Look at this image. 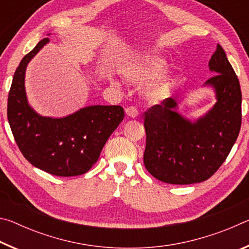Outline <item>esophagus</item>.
I'll return each mask as SVG.
<instances>
[{
	"label": "esophagus",
	"mask_w": 249,
	"mask_h": 249,
	"mask_svg": "<svg viewBox=\"0 0 249 249\" xmlns=\"http://www.w3.org/2000/svg\"><path fill=\"white\" fill-rule=\"evenodd\" d=\"M125 113H126V115L129 116V117H132V119H135V117L138 116V111H137V108L135 107H127V108L125 109Z\"/></svg>",
	"instance_id": "obj_1"
}]
</instances>
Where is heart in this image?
I'll return each mask as SVG.
<instances>
[{
	"instance_id": "obj_1",
	"label": "heart",
	"mask_w": 249,
	"mask_h": 249,
	"mask_svg": "<svg viewBox=\"0 0 249 249\" xmlns=\"http://www.w3.org/2000/svg\"><path fill=\"white\" fill-rule=\"evenodd\" d=\"M166 69V60L156 54L147 53L129 60L122 69L126 81L134 86H142L146 82L158 78ZM171 77L163 74L157 81L147 88L145 91L146 99L150 103L158 104L165 101L171 91Z\"/></svg>"
}]
</instances>
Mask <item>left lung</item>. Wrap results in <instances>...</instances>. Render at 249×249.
<instances>
[{
    "label": "left lung",
    "mask_w": 249,
    "mask_h": 249,
    "mask_svg": "<svg viewBox=\"0 0 249 249\" xmlns=\"http://www.w3.org/2000/svg\"><path fill=\"white\" fill-rule=\"evenodd\" d=\"M214 75L204 83L216 103L195 122L177 112L172 98L145 112L144 163L162 182L191 184L215 174L235 144L242 124V91L237 75L220 45L209 61Z\"/></svg>",
    "instance_id": "8db88e82"
}]
</instances>
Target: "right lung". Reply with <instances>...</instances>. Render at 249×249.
<instances>
[{
	"label": "right lung",
	"instance_id": "right-lung-1",
	"mask_svg": "<svg viewBox=\"0 0 249 249\" xmlns=\"http://www.w3.org/2000/svg\"><path fill=\"white\" fill-rule=\"evenodd\" d=\"M48 41L41 39L16 69L7 120L20 153L34 167L58 177L80 176L98 161L105 142L123 121L124 109L120 105H91L61 119L34 111L25 92V72Z\"/></svg>",
	"mask_w": 249,
	"mask_h": 249
}]
</instances>
